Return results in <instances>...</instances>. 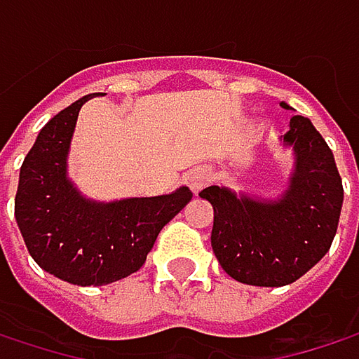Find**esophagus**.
<instances>
[{"label":"esophagus","mask_w":359,"mask_h":359,"mask_svg":"<svg viewBox=\"0 0 359 359\" xmlns=\"http://www.w3.org/2000/svg\"><path fill=\"white\" fill-rule=\"evenodd\" d=\"M212 182V170L208 166H197L189 172L187 177V184L191 187V191H201L203 187H208Z\"/></svg>","instance_id":"34e87169"}]
</instances>
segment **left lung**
I'll list each match as a JSON object with an SVG mask.
<instances>
[{"instance_id": "obj_1", "label": "left lung", "mask_w": 359, "mask_h": 359, "mask_svg": "<svg viewBox=\"0 0 359 359\" xmlns=\"http://www.w3.org/2000/svg\"><path fill=\"white\" fill-rule=\"evenodd\" d=\"M280 143L293 151V170L278 197L218 184L199 193L214 208L212 250L222 270L243 285L295 283L323 259L337 233L343 182L323 135L310 118L293 116Z\"/></svg>"}]
</instances>
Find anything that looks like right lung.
<instances>
[{
  "instance_id": "right-lung-1",
  "label": "right lung",
  "mask_w": 359,
  "mask_h": 359,
  "mask_svg": "<svg viewBox=\"0 0 359 359\" xmlns=\"http://www.w3.org/2000/svg\"><path fill=\"white\" fill-rule=\"evenodd\" d=\"M85 95L55 114L27 154L14 216L36 264L79 287H102L137 272L160 231L191 201L189 187L168 195L97 201L68 177V151Z\"/></svg>"
}]
</instances>
